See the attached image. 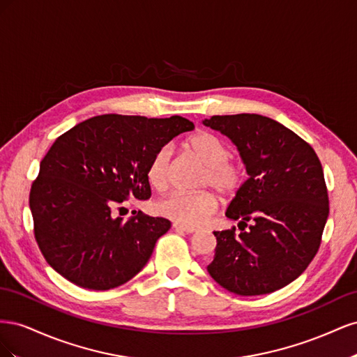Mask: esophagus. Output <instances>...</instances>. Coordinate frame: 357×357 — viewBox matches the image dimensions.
<instances>
[{
    "instance_id": "34e87169",
    "label": "esophagus",
    "mask_w": 357,
    "mask_h": 357,
    "mask_svg": "<svg viewBox=\"0 0 357 357\" xmlns=\"http://www.w3.org/2000/svg\"><path fill=\"white\" fill-rule=\"evenodd\" d=\"M172 228H174L178 232H186V234H195L197 232L195 228H188V226H181V225H177V223L172 225Z\"/></svg>"
}]
</instances>
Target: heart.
<instances>
[{
  "mask_svg": "<svg viewBox=\"0 0 357 357\" xmlns=\"http://www.w3.org/2000/svg\"><path fill=\"white\" fill-rule=\"evenodd\" d=\"M186 147L205 165L201 186L213 188L223 197H231L244 181V168L240 160L229 158V150L219 137L199 131L188 138ZM172 149L160 147L147 167L150 186L162 192L169 185ZM215 198L210 192H172L158 202V211L177 225L195 228L207 222L215 210Z\"/></svg>",
  "mask_w": 357,
  "mask_h": 357,
  "instance_id": "obj_1",
  "label": "heart"
}]
</instances>
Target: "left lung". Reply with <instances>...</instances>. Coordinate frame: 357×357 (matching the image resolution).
<instances>
[{"label":"left lung","mask_w":357,"mask_h":357,"mask_svg":"<svg viewBox=\"0 0 357 357\" xmlns=\"http://www.w3.org/2000/svg\"><path fill=\"white\" fill-rule=\"evenodd\" d=\"M202 123L231 139L248 174L226 210L241 232H213L218 245L207 271L232 294H271L304 273L320 247L329 215L320 160L294 131L261 114Z\"/></svg>","instance_id":"obj_1"}]
</instances>
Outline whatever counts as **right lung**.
<instances>
[{"label":"right lung","instance_id":"add662e5","mask_svg":"<svg viewBox=\"0 0 357 357\" xmlns=\"http://www.w3.org/2000/svg\"><path fill=\"white\" fill-rule=\"evenodd\" d=\"M193 128L180 116L101 114L56 138L31 186L29 208L37 244L58 274L109 290L142 271L171 222L139 211L123 220L113 207L129 197L149 199L150 160Z\"/></svg>","mask_w":357,"mask_h":357}]
</instances>
